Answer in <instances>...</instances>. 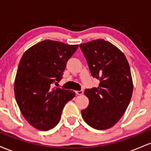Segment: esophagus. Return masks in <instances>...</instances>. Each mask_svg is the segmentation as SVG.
Returning a JSON list of instances; mask_svg holds the SVG:
<instances>
[{"label":"esophagus","instance_id":"obj_1","mask_svg":"<svg viewBox=\"0 0 151 151\" xmlns=\"http://www.w3.org/2000/svg\"><path fill=\"white\" fill-rule=\"evenodd\" d=\"M76 93H77V95H81L84 93V91L83 90H80V91H76Z\"/></svg>","mask_w":151,"mask_h":151}]
</instances>
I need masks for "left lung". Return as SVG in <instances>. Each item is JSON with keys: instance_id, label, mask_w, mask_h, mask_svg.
<instances>
[{"instance_id": "left-lung-1", "label": "left lung", "mask_w": 151, "mask_h": 151, "mask_svg": "<svg viewBox=\"0 0 151 151\" xmlns=\"http://www.w3.org/2000/svg\"><path fill=\"white\" fill-rule=\"evenodd\" d=\"M98 87L84 91L89 100L81 110L88 125L97 130L112 127L125 113L133 93L131 70L124 54L103 39L79 45Z\"/></svg>"}]
</instances>
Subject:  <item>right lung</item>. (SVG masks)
Masks as SVG:
<instances>
[{"label":"right lung","mask_w":151,"mask_h":151,"mask_svg":"<svg viewBox=\"0 0 151 151\" xmlns=\"http://www.w3.org/2000/svg\"><path fill=\"white\" fill-rule=\"evenodd\" d=\"M78 48L46 40L35 45L22 55L15 79L14 91L26 121L38 130L53 129L61 119L66 104L75 93L52 88L62 79L67 62Z\"/></svg>","instance_id":"add662e5"}]
</instances>
